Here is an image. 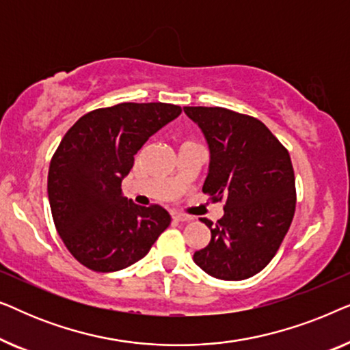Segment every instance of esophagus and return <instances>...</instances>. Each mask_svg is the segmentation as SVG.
<instances>
[{"label":"esophagus","instance_id":"1","mask_svg":"<svg viewBox=\"0 0 350 350\" xmlns=\"http://www.w3.org/2000/svg\"><path fill=\"white\" fill-rule=\"evenodd\" d=\"M174 217V219H176V221H193V217H189V215H185V213H174L172 215Z\"/></svg>","mask_w":350,"mask_h":350}]
</instances>
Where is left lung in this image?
Returning <instances> with one entry per match:
<instances>
[{"mask_svg":"<svg viewBox=\"0 0 350 350\" xmlns=\"http://www.w3.org/2000/svg\"><path fill=\"white\" fill-rule=\"evenodd\" d=\"M210 150L202 186L224 199L217 224L193 260L215 279L243 280L265 269L288 232L296 207L295 174L288 151L256 118L219 107H185Z\"/></svg>","mask_w":350,"mask_h":350,"instance_id":"obj_1","label":"left lung"}]
</instances>
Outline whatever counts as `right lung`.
<instances>
[{"mask_svg": "<svg viewBox=\"0 0 350 350\" xmlns=\"http://www.w3.org/2000/svg\"><path fill=\"white\" fill-rule=\"evenodd\" d=\"M180 113L170 103H119L84 114L62 138L47 194L57 232L83 266L121 271L142 260L169 228L167 210L132 202L121 183L148 138Z\"/></svg>", "mask_w": 350, "mask_h": 350, "instance_id": "right-lung-1", "label": "right lung"}]
</instances>
